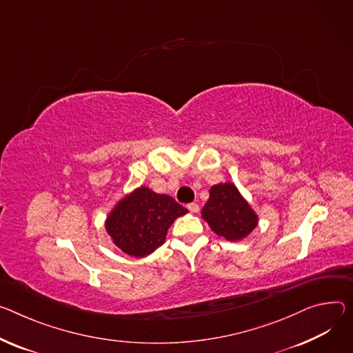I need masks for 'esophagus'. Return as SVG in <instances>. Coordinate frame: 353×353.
<instances>
[{
	"mask_svg": "<svg viewBox=\"0 0 353 353\" xmlns=\"http://www.w3.org/2000/svg\"><path fill=\"white\" fill-rule=\"evenodd\" d=\"M187 208H188L190 212H193V214H196V212L200 211V207H199L197 203H190V204L187 205Z\"/></svg>",
	"mask_w": 353,
	"mask_h": 353,
	"instance_id": "esophagus-1",
	"label": "esophagus"
}]
</instances>
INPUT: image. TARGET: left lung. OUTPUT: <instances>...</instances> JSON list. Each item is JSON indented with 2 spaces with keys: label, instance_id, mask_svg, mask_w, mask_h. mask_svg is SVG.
I'll return each mask as SVG.
<instances>
[{
  "label": "left lung",
  "instance_id": "obj_1",
  "mask_svg": "<svg viewBox=\"0 0 353 353\" xmlns=\"http://www.w3.org/2000/svg\"><path fill=\"white\" fill-rule=\"evenodd\" d=\"M201 214L211 230L227 241H239L258 225V216L232 183L212 185Z\"/></svg>",
  "mask_w": 353,
  "mask_h": 353
}]
</instances>
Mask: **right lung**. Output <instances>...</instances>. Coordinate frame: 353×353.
Segmentation results:
<instances>
[{"label":"right lung","mask_w":353,"mask_h":353,"mask_svg":"<svg viewBox=\"0 0 353 353\" xmlns=\"http://www.w3.org/2000/svg\"><path fill=\"white\" fill-rule=\"evenodd\" d=\"M185 212L170 196L139 187L112 210L105 230L122 252L143 258L163 245L174 219Z\"/></svg>","instance_id":"right-lung-1"}]
</instances>
